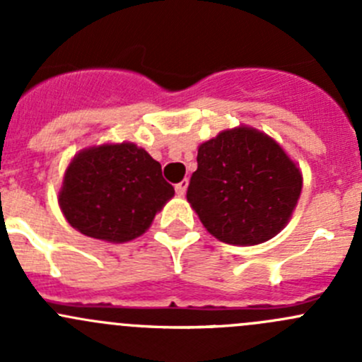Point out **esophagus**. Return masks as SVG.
Segmentation results:
<instances>
[{"instance_id":"1","label":"esophagus","mask_w":362,"mask_h":362,"mask_svg":"<svg viewBox=\"0 0 362 362\" xmlns=\"http://www.w3.org/2000/svg\"><path fill=\"white\" fill-rule=\"evenodd\" d=\"M187 185H189L187 180L178 182V184L175 185V191H177V194L178 196H185V192H187Z\"/></svg>"}]
</instances>
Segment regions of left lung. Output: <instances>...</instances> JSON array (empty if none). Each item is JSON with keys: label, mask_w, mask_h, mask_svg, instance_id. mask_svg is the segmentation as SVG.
I'll return each instance as SVG.
<instances>
[{"label": "left lung", "mask_w": 362, "mask_h": 362, "mask_svg": "<svg viewBox=\"0 0 362 362\" xmlns=\"http://www.w3.org/2000/svg\"><path fill=\"white\" fill-rule=\"evenodd\" d=\"M301 189V170L282 145L242 124L199 145L187 202L211 236L250 247L286 228Z\"/></svg>", "instance_id": "left-lung-1"}]
</instances>
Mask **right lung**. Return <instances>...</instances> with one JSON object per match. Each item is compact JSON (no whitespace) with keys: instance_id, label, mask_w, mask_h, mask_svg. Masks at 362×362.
Wrapping results in <instances>:
<instances>
[{"instance_id":"right-lung-1","label":"right lung","mask_w":362,"mask_h":362,"mask_svg":"<svg viewBox=\"0 0 362 362\" xmlns=\"http://www.w3.org/2000/svg\"><path fill=\"white\" fill-rule=\"evenodd\" d=\"M173 196L158 160L145 148L122 141L93 145L73 156L57 202L78 233L124 243L144 235Z\"/></svg>"}]
</instances>
